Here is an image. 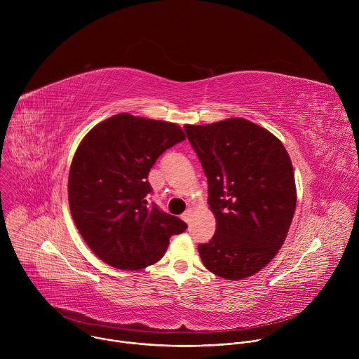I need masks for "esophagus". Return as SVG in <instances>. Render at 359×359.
<instances>
[{
  "label": "esophagus",
  "instance_id": "esophagus-1",
  "mask_svg": "<svg viewBox=\"0 0 359 359\" xmlns=\"http://www.w3.org/2000/svg\"><path fill=\"white\" fill-rule=\"evenodd\" d=\"M191 212H193V210L189 208V209L182 215V219H183L186 223H189V222H190V219H191Z\"/></svg>",
  "mask_w": 359,
  "mask_h": 359
}]
</instances>
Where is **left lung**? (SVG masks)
Masks as SVG:
<instances>
[{
  "instance_id": "obj_1",
  "label": "left lung",
  "mask_w": 359,
  "mask_h": 359,
  "mask_svg": "<svg viewBox=\"0 0 359 359\" xmlns=\"http://www.w3.org/2000/svg\"><path fill=\"white\" fill-rule=\"evenodd\" d=\"M209 183L213 238L198 245L209 271L238 281L262 271L290 230L297 189L288 153L271 132L243 118L186 125Z\"/></svg>"
}]
</instances>
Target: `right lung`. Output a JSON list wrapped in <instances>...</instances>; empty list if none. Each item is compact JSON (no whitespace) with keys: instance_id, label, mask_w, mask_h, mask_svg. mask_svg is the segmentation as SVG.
Listing matches in <instances>:
<instances>
[{"instance_id":"right-lung-1","label":"right lung","mask_w":359,"mask_h":359,"mask_svg":"<svg viewBox=\"0 0 359 359\" xmlns=\"http://www.w3.org/2000/svg\"><path fill=\"white\" fill-rule=\"evenodd\" d=\"M186 139L176 123L119 114L79 143L68 177L69 209L88 247L119 270L159 262L187 224L149 204L147 175L162 153Z\"/></svg>"}]
</instances>
